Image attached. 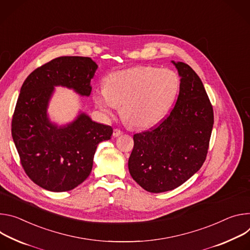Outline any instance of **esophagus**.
Masks as SVG:
<instances>
[{
	"mask_svg": "<svg viewBox=\"0 0 250 250\" xmlns=\"http://www.w3.org/2000/svg\"><path fill=\"white\" fill-rule=\"evenodd\" d=\"M122 134H123V132L120 129H114V131H113V136L114 137H118V136H120Z\"/></svg>",
	"mask_w": 250,
	"mask_h": 250,
	"instance_id": "esophagus-1",
	"label": "esophagus"
}]
</instances>
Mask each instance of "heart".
<instances>
[{
    "instance_id": "obj_1",
    "label": "heart",
    "mask_w": 250,
    "mask_h": 250,
    "mask_svg": "<svg viewBox=\"0 0 250 250\" xmlns=\"http://www.w3.org/2000/svg\"><path fill=\"white\" fill-rule=\"evenodd\" d=\"M180 87V77L172 69L135 66L110 73L93 100L106 116H113L122 106L121 116L128 125L148 128L168 113Z\"/></svg>"
}]
</instances>
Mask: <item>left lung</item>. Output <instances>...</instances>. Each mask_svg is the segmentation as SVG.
I'll use <instances>...</instances> for the list:
<instances>
[{
	"instance_id": "left-lung-1",
	"label": "left lung",
	"mask_w": 250,
	"mask_h": 250,
	"mask_svg": "<svg viewBox=\"0 0 250 250\" xmlns=\"http://www.w3.org/2000/svg\"><path fill=\"white\" fill-rule=\"evenodd\" d=\"M181 76L175 107L159 125L133 136L128 161L134 181L150 192L172 190L206 161L213 109L199 75L185 62H172Z\"/></svg>"
}]
</instances>
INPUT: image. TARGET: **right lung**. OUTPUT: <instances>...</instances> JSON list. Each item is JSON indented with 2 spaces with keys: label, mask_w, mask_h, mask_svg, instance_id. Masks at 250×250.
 <instances>
[{
  "label": "right lung",
  "mask_w": 250,
  "mask_h": 250,
  "mask_svg": "<svg viewBox=\"0 0 250 250\" xmlns=\"http://www.w3.org/2000/svg\"><path fill=\"white\" fill-rule=\"evenodd\" d=\"M97 64L84 57H61L35 69L24 80L12 120V136L29 178L50 191H67L84 182L97 145L109 140L111 126L80 113L75 120L51 123L47 107L54 86L89 96Z\"/></svg>",
  "instance_id": "obj_1"
}]
</instances>
